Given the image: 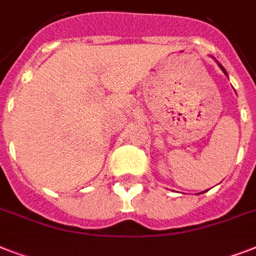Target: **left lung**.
I'll return each instance as SVG.
<instances>
[{
  "instance_id": "left-lung-1",
  "label": "left lung",
  "mask_w": 256,
  "mask_h": 256,
  "mask_svg": "<svg viewBox=\"0 0 256 256\" xmlns=\"http://www.w3.org/2000/svg\"><path fill=\"white\" fill-rule=\"evenodd\" d=\"M216 64H218V65H219V68H220V70H222L223 73H224V74H226V76H227V72H226V69H224V68H223V66L220 65V64H219L218 61H216ZM200 194H202V192H200Z\"/></svg>"
}]
</instances>
